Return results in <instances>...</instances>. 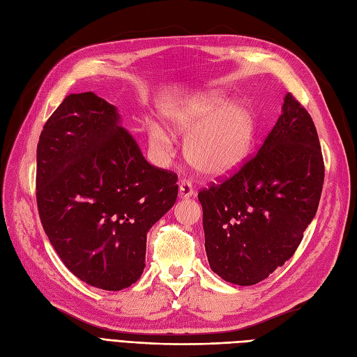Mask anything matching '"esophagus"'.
I'll return each mask as SVG.
<instances>
[{"mask_svg": "<svg viewBox=\"0 0 357 357\" xmlns=\"http://www.w3.org/2000/svg\"><path fill=\"white\" fill-rule=\"evenodd\" d=\"M180 197L181 198H192L195 197V190L192 188V183L188 180L180 181Z\"/></svg>", "mask_w": 357, "mask_h": 357, "instance_id": "34e87169", "label": "esophagus"}]
</instances>
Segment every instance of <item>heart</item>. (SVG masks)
Returning <instances> with one entry per match:
<instances>
[{
	"mask_svg": "<svg viewBox=\"0 0 357 357\" xmlns=\"http://www.w3.org/2000/svg\"><path fill=\"white\" fill-rule=\"evenodd\" d=\"M229 102L225 93L208 91L169 115L171 126L177 132H192L185 144V156L208 177L236 171L248 158L255 138L252 109L245 102ZM149 138L155 147L171 142L169 132L159 124H150Z\"/></svg>",
	"mask_w": 357,
	"mask_h": 357,
	"instance_id": "heart-1",
	"label": "heart"
}]
</instances>
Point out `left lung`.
Segmentation results:
<instances>
[{
  "instance_id": "8db88e82",
  "label": "left lung",
  "mask_w": 357,
  "mask_h": 357,
  "mask_svg": "<svg viewBox=\"0 0 357 357\" xmlns=\"http://www.w3.org/2000/svg\"><path fill=\"white\" fill-rule=\"evenodd\" d=\"M324 162L307 111L291 93L261 149L233 176L201 189L208 264L254 285L288 261L319 207Z\"/></svg>"
}]
</instances>
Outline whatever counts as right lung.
<instances>
[{"label":"right lung","mask_w":357,"mask_h":357,"mask_svg":"<svg viewBox=\"0 0 357 357\" xmlns=\"http://www.w3.org/2000/svg\"><path fill=\"white\" fill-rule=\"evenodd\" d=\"M177 174L153 167L114 105L69 94L37 144L36 197L46 236L81 281L119 291L146 267L147 233L174 206Z\"/></svg>","instance_id":"add662e5"}]
</instances>
